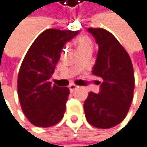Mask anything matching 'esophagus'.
I'll list each match as a JSON object with an SVG mask.
<instances>
[{"instance_id": "34e87169", "label": "esophagus", "mask_w": 147, "mask_h": 147, "mask_svg": "<svg viewBox=\"0 0 147 147\" xmlns=\"http://www.w3.org/2000/svg\"><path fill=\"white\" fill-rule=\"evenodd\" d=\"M69 88V91L72 93V92H74V91H75L78 87L77 85H75V84H70Z\"/></svg>"}]
</instances>
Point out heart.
Instances as JSON below:
<instances>
[{
    "label": "heart",
    "instance_id": "b5f03b06",
    "mask_svg": "<svg viewBox=\"0 0 147 147\" xmlns=\"http://www.w3.org/2000/svg\"><path fill=\"white\" fill-rule=\"evenodd\" d=\"M76 45L79 51L88 49V48H92V42L90 39L85 36H81L76 40Z\"/></svg>",
    "mask_w": 147,
    "mask_h": 147
}]
</instances>
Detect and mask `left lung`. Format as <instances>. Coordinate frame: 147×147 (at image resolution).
<instances>
[{"mask_svg": "<svg viewBox=\"0 0 147 147\" xmlns=\"http://www.w3.org/2000/svg\"><path fill=\"white\" fill-rule=\"evenodd\" d=\"M98 51L92 74L101 78L99 92H90L84 108L87 121L97 128H111L121 123L131 106L134 72L131 58L112 34L104 28H88Z\"/></svg>", "mask_w": 147, "mask_h": 147, "instance_id": "left-lung-1", "label": "left lung"}]
</instances>
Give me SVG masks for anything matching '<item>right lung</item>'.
Segmentation results:
<instances>
[{
    "label": "right lung",
    "instance_id": "add662e5",
    "mask_svg": "<svg viewBox=\"0 0 147 147\" xmlns=\"http://www.w3.org/2000/svg\"><path fill=\"white\" fill-rule=\"evenodd\" d=\"M78 31L47 29L30 46L18 74V97L23 113L33 125L49 127L63 117L69 90L50 81L64 45Z\"/></svg>",
    "mask_w": 147,
    "mask_h": 147
}]
</instances>
